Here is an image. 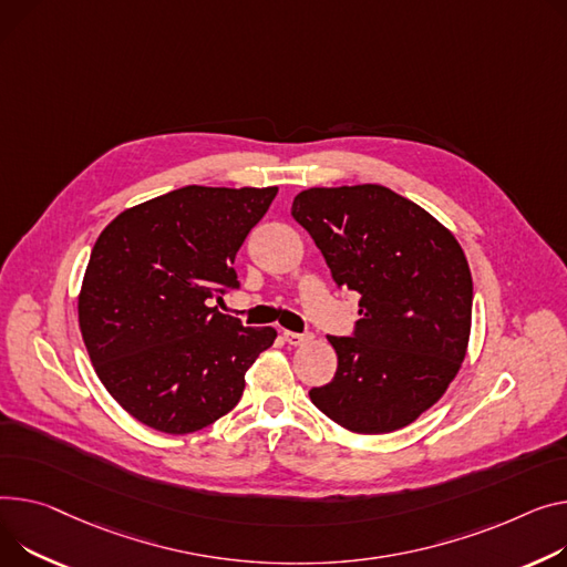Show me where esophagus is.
I'll return each instance as SVG.
<instances>
[{
  "mask_svg": "<svg viewBox=\"0 0 567 567\" xmlns=\"http://www.w3.org/2000/svg\"><path fill=\"white\" fill-rule=\"evenodd\" d=\"M282 337H285V342L291 344V347H303V344L312 342V334H308V332H291V330H285Z\"/></svg>",
  "mask_w": 567,
  "mask_h": 567,
  "instance_id": "esophagus-1",
  "label": "esophagus"
}]
</instances>
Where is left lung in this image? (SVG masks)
Here are the masks:
<instances>
[{
  "label": "left lung",
  "instance_id": "obj_1",
  "mask_svg": "<svg viewBox=\"0 0 567 567\" xmlns=\"http://www.w3.org/2000/svg\"><path fill=\"white\" fill-rule=\"evenodd\" d=\"M291 216L337 287L360 293L355 337H328L334 379L312 403L351 433L399 431L456 379L472 330V274L456 237L381 184L312 186Z\"/></svg>",
  "mask_w": 567,
  "mask_h": 567
}]
</instances>
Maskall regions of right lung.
<instances>
[{
	"label": "right lung",
	"mask_w": 567,
	"mask_h": 567,
	"mask_svg": "<svg viewBox=\"0 0 567 567\" xmlns=\"http://www.w3.org/2000/svg\"><path fill=\"white\" fill-rule=\"evenodd\" d=\"M278 186H182L121 212L97 237L78 298L97 379L141 424L196 433L241 399L274 328L209 308L239 287L237 250Z\"/></svg>",
	"instance_id": "1"
}]
</instances>
